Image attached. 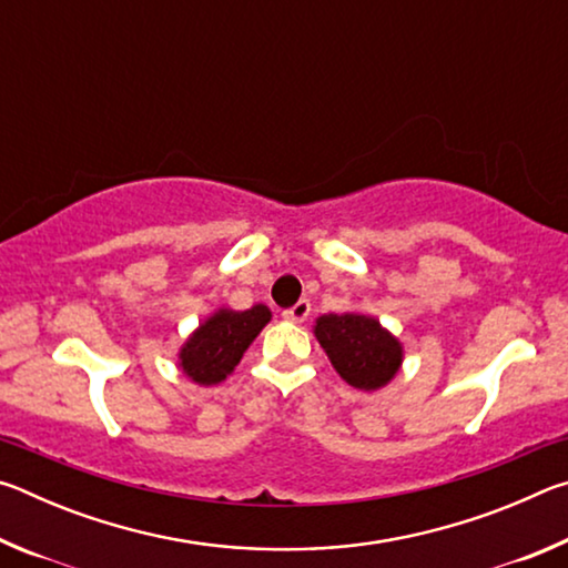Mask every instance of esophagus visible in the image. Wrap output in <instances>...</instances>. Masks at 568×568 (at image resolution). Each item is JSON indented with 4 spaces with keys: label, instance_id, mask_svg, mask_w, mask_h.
Returning <instances> with one entry per match:
<instances>
[{
    "label": "esophagus",
    "instance_id": "obj_1",
    "mask_svg": "<svg viewBox=\"0 0 568 568\" xmlns=\"http://www.w3.org/2000/svg\"><path fill=\"white\" fill-rule=\"evenodd\" d=\"M307 315H311V303H307V301H297L293 307L283 311V318L291 321V323H305Z\"/></svg>",
    "mask_w": 568,
    "mask_h": 568
}]
</instances>
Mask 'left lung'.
I'll return each mask as SVG.
<instances>
[{"instance_id": "8db88e82", "label": "left lung", "mask_w": 568, "mask_h": 568, "mask_svg": "<svg viewBox=\"0 0 568 568\" xmlns=\"http://www.w3.org/2000/svg\"><path fill=\"white\" fill-rule=\"evenodd\" d=\"M315 338L341 378L361 390L386 386L400 365L398 341L368 315H323L315 323Z\"/></svg>"}]
</instances>
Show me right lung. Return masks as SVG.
Returning a JSON list of instances; mask_svg holds the SVG:
<instances>
[{
  "label": "right lung",
  "mask_w": 568,
  "mask_h": 568,
  "mask_svg": "<svg viewBox=\"0 0 568 568\" xmlns=\"http://www.w3.org/2000/svg\"><path fill=\"white\" fill-rule=\"evenodd\" d=\"M267 321H271V311L265 305H255L243 313H215L213 318L200 325L197 333L182 348V371L203 386L225 381Z\"/></svg>",
  "instance_id": "1"
}]
</instances>
